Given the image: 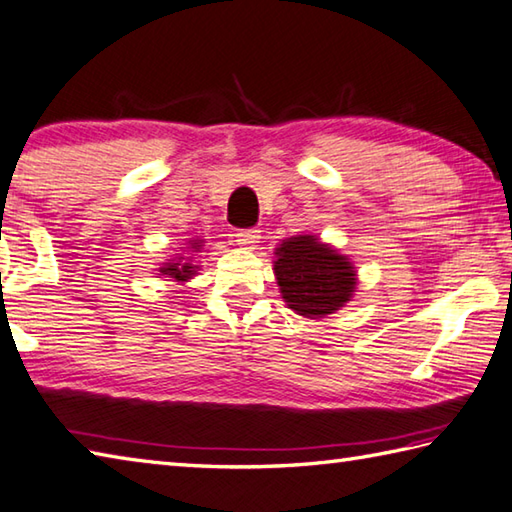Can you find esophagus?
<instances>
[{"instance_id": "34e87169", "label": "esophagus", "mask_w": 512, "mask_h": 512, "mask_svg": "<svg viewBox=\"0 0 512 512\" xmlns=\"http://www.w3.org/2000/svg\"><path fill=\"white\" fill-rule=\"evenodd\" d=\"M258 240H260V231L258 229H240V231H236V243L240 247L254 249Z\"/></svg>"}]
</instances>
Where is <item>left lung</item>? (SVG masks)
Instances as JSON below:
<instances>
[{"label":"left lung","instance_id":"obj_1","mask_svg":"<svg viewBox=\"0 0 512 512\" xmlns=\"http://www.w3.org/2000/svg\"><path fill=\"white\" fill-rule=\"evenodd\" d=\"M274 272L285 303L303 316H325L343 307L354 292L350 260L318 243L314 236H294L276 249Z\"/></svg>","mask_w":512,"mask_h":512}]
</instances>
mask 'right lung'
I'll return each mask as SVG.
<instances>
[{
	"instance_id": "1",
	"label": "right lung",
	"mask_w": 512,
	"mask_h": 512,
	"mask_svg": "<svg viewBox=\"0 0 512 512\" xmlns=\"http://www.w3.org/2000/svg\"><path fill=\"white\" fill-rule=\"evenodd\" d=\"M191 245H194V249L200 247V243H191ZM160 272L167 274L169 278H176V281H187V278H189L191 274H194V267H191L189 263H185V265L173 263V265H169V267H162Z\"/></svg>"
}]
</instances>
